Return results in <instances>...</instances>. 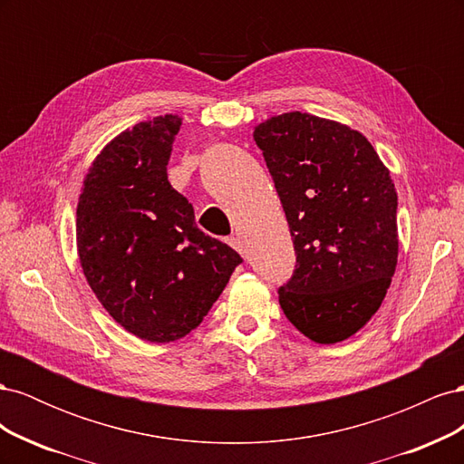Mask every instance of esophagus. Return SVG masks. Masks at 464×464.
<instances>
[{
	"label": "esophagus",
	"mask_w": 464,
	"mask_h": 464,
	"mask_svg": "<svg viewBox=\"0 0 464 464\" xmlns=\"http://www.w3.org/2000/svg\"><path fill=\"white\" fill-rule=\"evenodd\" d=\"M228 244H230V246H232V247H234L236 251H240V254H242V256L246 254V249H244V242H242V237H240V236H237V234H236V236H230V237H228Z\"/></svg>",
	"instance_id": "obj_1"
}]
</instances>
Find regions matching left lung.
<instances>
[{"mask_svg": "<svg viewBox=\"0 0 464 464\" xmlns=\"http://www.w3.org/2000/svg\"><path fill=\"white\" fill-rule=\"evenodd\" d=\"M254 139L296 251L280 307L307 339L341 343L372 319L395 275V184L368 139L339 121L288 111Z\"/></svg>", "mask_w": 464, "mask_h": 464, "instance_id": "left-lung-1", "label": "left lung"}]
</instances>
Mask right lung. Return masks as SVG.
I'll list each match as a JSON object with an SVG mask.
<instances>
[{
  "mask_svg": "<svg viewBox=\"0 0 464 464\" xmlns=\"http://www.w3.org/2000/svg\"><path fill=\"white\" fill-rule=\"evenodd\" d=\"M181 118L166 114L125 130L82 181L77 251L98 302L149 343L199 325L242 257L195 224L191 203L168 181Z\"/></svg>",
  "mask_w": 464,
  "mask_h": 464,
  "instance_id": "obj_1",
  "label": "right lung"
}]
</instances>
